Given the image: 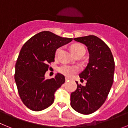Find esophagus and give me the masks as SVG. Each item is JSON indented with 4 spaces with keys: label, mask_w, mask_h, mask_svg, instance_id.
Masks as SVG:
<instances>
[{
    "label": "esophagus",
    "mask_w": 128,
    "mask_h": 128,
    "mask_svg": "<svg viewBox=\"0 0 128 128\" xmlns=\"http://www.w3.org/2000/svg\"><path fill=\"white\" fill-rule=\"evenodd\" d=\"M70 80V78L68 77H66V81H69Z\"/></svg>",
    "instance_id": "obj_1"
}]
</instances>
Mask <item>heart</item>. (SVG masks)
Segmentation results:
<instances>
[{"mask_svg": "<svg viewBox=\"0 0 128 128\" xmlns=\"http://www.w3.org/2000/svg\"><path fill=\"white\" fill-rule=\"evenodd\" d=\"M61 50L60 48H58V49H56V52H55V55H57L58 53H60ZM71 50H72V53L74 54V55L75 54L78 53H80V52H84L85 53V48L82 45L79 44H73L71 47ZM58 71L60 73L63 74L65 76H71L75 74V73L78 72V68L75 66H67V65H64L58 68Z\"/></svg>", "mask_w": 128, "mask_h": 128, "instance_id": "obj_1", "label": "heart"}]
</instances>
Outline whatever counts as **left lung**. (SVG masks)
Wrapping results in <instances>:
<instances>
[{"label":"left lung","mask_w":128,"mask_h":128,"mask_svg":"<svg viewBox=\"0 0 128 128\" xmlns=\"http://www.w3.org/2000/svg\"><path fill=\"white\" fill-rule=\"evenodd\" d=\"M88 47L90 58L87 66L79 74L81 80H86V85L78 82L77 88L71 93V106L73 110L84 115L94 113L102 106L108 97L115 72V61L110 48L95 35L74 38Z\"/></svg>","instance_id":"1"}]
</instances>
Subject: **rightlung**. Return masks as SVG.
<instances>
[{
	"label": "right lung",
	"mask_w": 128,
	"mask_h": 128,
	"mask_svg": "<svg viewBox=\"0 0 128 128\" xmlns=\"http://www.w3.org/2000/svg\"><path fill=\"white\" fill-rule=\"evenodd\" d=\"M72 40L44 31L30 38L21 48L15 64V80L20 97L29 109L39 112L53 103L55 92L65 82V77L58 73L46 79L44 75L55 61L56 49Z\"/></svg>",
	"instance_id": "add662e5"
}]
</instances>
